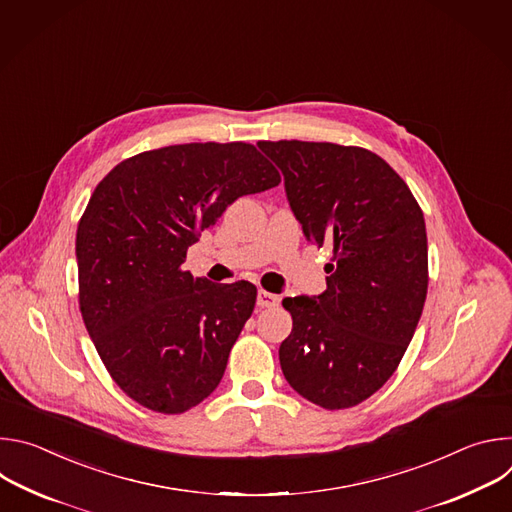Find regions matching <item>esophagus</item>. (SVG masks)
<instances>
[{
  "label": "esophagus",
  "mask_w": 512,
  "mask_h": 512,
  "mask_svg": "<svg viewBox=\"0 0 512 512\" xmlns=\"http://www.w3.org/2000/svg\"><path fill=\"white\" fill-rule=\"evenodd\" d=\"M257 306H259V308H275V306H279V296L269 294V291L259 289V294H257Z\"/></svg>",
  "instance_id": "obj_1"
}]
</instances>
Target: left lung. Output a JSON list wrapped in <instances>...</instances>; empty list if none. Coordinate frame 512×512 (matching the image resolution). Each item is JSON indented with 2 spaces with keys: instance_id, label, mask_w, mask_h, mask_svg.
Wrapping results in <instances>:
<instances>
[{
  "instance_id": "1",
  "label": "left lung",
  "mask_w": 512,
  "mask_h": 512,
  "mask_svg": "<svg viewBox=\"0 0 512 512\" xmlns=\"http://www.w3.org/2000/svg\"><path fill=\"white\" fill-rule=\"evenodd\" d=\"M310 243L334 249L320 296L285 298L294 328L279 346L291 389L348 409L397 371L427 296L423 212L377 154L328 141H259Z\"/></svg>"
}]
</instances>
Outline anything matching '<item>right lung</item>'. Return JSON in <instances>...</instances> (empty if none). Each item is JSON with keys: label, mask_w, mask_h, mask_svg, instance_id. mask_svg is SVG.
Here are the masks:
<instances>
[{"label": "right lung", "mask_w": 512, "mask_h": 512, "mask_svg": "<svg viewBox=\"0 0 512 512\" xmlns=\"http://www.w3.org/2000/svg\"><path fill=\"white\" fill-rule=\"evenodd\" d=\"M279 182L255 145L206 141L137 154L97 184L77 229L79 306L127 397L176 415L221 383L257 287L212 283L182 263L229 204Z\"/></svg>", "instance_id": "right-lung-1"}]
</instances>
